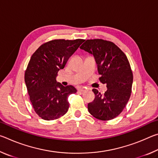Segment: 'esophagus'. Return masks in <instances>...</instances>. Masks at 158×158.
Segmentation results:
<instances>
[{"label":"esophagus","mask_w":158,"mask_h":158,"mask_svg":"<svg viewBox=\"0 0 158 158\" xmlns=\"http://www.w3.org/2000/svg\"><path fill=\"white\" fill-rule=\"evenodd\" d=\"M78 90H79V91H81V92H84V91H86V90H87L86 88H85V87H79Z\"/></svg>","instance_id":"1"}]
</instances>
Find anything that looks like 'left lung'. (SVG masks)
<instances>
[{"instance_id": "1", "label": "left lung", "mask_w": 158, "mask_h": 158, "mask_svg": "<svg viewBox=\"0 0 158 158\" xmlns=\"http://www.w3.org/2000/svg\"><path fill=\"white\" fill-rule=\"evenodd\" d=\"M80 48L95 57L99 79L107 88L104 94L93 89L95 97L88 110L101 121L113 119L123 110L132 93L133 74L126 55L114 42L102 39L87 40Z\"/></svg>"}]
</instances>
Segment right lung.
<instances>
[{
	"instance_id": "right-lung-1",
	"label": "right lung",
	"mask_w": 158,
	"mask_h": 158,
	"mask_svg": "<svg viewBox=\"0 0 158 158\" xmlns=\"http://www.w3.org/2000/svg\"><path fill=\"white\" fill-rule=\"evenodd\" d=\"M84 41L53 40L42 44L32 55L24 79L34 111L41 118L52 121L68 111V96L77 89L71 85L63 86L56 78Z\"/></svg>"
}]
</instances>
